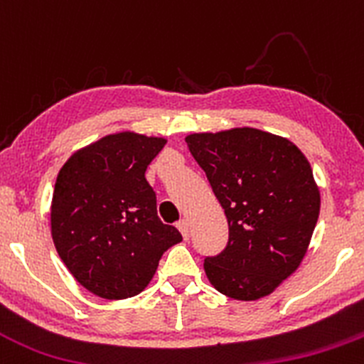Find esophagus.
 Wrapping results in <instances>:
<instances>
[{
	"mask_svg": "<svg viewBox=\"0 0 364 364\" xmlns=\"http://www.w3.org/2000/svg\"><path fill=\"white\" fill-rule=\"evenodd\" d=\"M178 230H181V233H182V237L183 239H189V221H187V219H182V221H178Z\"/></svg>",
	"mask_w": 364,
	"mask_h": 364,
	"instance_id": "obj_1",
	"label": "esophagus"
}]
</instances>
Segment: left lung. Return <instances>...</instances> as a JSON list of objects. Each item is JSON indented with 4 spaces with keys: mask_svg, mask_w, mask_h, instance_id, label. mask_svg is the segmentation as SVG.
Segmentation results:
<instances>
[{
    "mask_svg": "<svg viewBox=\"0 0 364 364\" xmlns=\"http://www.w3.org/2000/svg\"><path fill=\"white\" fill-rule=\"evenodd\" d=\"M228 219V246L205 258L218 292L257 301L303 262L320 212V191L290 139L253 127L186 136Z\"/></svg>",
    "mask_w": 364,
    "mask_h": 364,
    "instance_id": "1",
    "label": "left lung"
}]
</instances>
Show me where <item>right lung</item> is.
Wrapping results in <instances>:
<instances>
[{"label": "right lung", "instance_id": "obj_1", "mask_svg": "<svg viewBox=\"0 0 364 364\" xmlns=\"http://www.w3.org/2000/svg\"><path fill=\"white\" fill-rule=\"evenodd\" d=\"M166 139L122 131L75 150L51 201L56 251L79 285L102 299H127L152 282L161 257L182 240L157 215L146 166Z\"/></svg>", "mask_w": 364, "mask_h": 364}]
</instances>
